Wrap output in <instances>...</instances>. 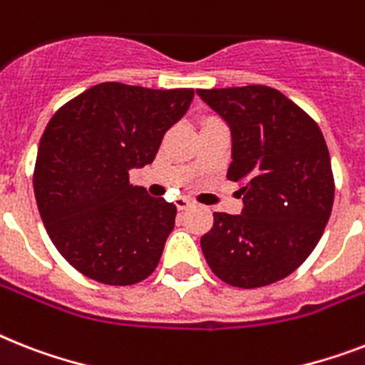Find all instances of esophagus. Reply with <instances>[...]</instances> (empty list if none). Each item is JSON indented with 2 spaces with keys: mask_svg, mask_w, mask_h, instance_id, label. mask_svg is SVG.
Here are the masks:
<instances>
[{
  "mask_svg": "<svg viewBox=\"0 0 365 365\" xmlns=\"http://www.w3.org/2000/svg\"><path fill=\"white\" fill-rule=\"evenodd\" d=\"M192 206V200H189L187 197H180L176 198V208L180 210V212H183V210H187Z\"/></svg>",
  "mask_w": 365,
  "mask_h": 365,
  "instance_id": "1",
  "label": "esophagus"
}]
</instances>
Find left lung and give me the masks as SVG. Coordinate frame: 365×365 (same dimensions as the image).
<instances>
[{
    "label": "left lung",
    "mask_w": 365,
    "mask_h": 365,
    "mask_svg": "<svg viewBox=\"0 0 365 365\" xmlns=\"http://www.w3.org/2000/svg\"><path fill=\"white\" fill-rule=\"evenodd\" d=\"M232 136L227 178L238 182L240 215L215 212L200 238L219 279L255 289L283 279L319 244L334 204L330 153L300 106L268 86L197 90Z\"/></svg>",
    "instance_id": "1"
}]
</instances>
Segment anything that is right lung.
Instances as JSON below:
<instances>
[{
    "label": "right lung",
    "instance_id": "obj_1",
    "mask_svg": "<svg viewBox=\"0 0 365 365\" xmlns=\"http://www.w3.org/2000/svg\"><path fill=\"white\" fill-rule=\"evenodd\" d=\"M195 91L103 82L52 115L38 142L34 189L52 244L105 285H135L159 264L176 206L129 183L155 159Z\"/></svg>",
    "mask_w": 365,
    "mask_h": 365
}]
</instances>
